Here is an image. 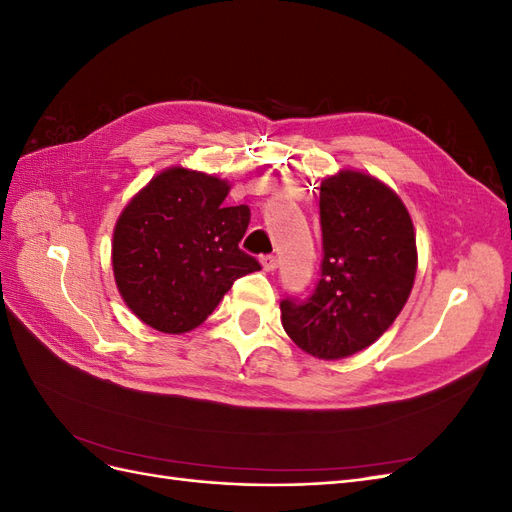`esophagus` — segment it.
Instances as JSON below:
<instances>
[{"instance_id": "obj_1", "label": "esophagus", "mask_w": 512, "mask_h": 512, "mask_svg": "<svg viewBox=\"0 0 512 512\" xmlns=\"http://www.w3.org/2000/svg\"><path fill=\"white\" fill-rule=\"evenodd\" d=\"M260 265L265 271H275L277 265H280V260H277V256H273V254H267V256L260 258Z\"/></svg>"}]
</instances>
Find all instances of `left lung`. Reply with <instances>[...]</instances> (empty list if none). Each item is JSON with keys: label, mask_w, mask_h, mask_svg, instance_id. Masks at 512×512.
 Instances as JSON below:
<instances>
[{"label": "left lung", "mask_w": 512, "mask_h": 512, "mask_svg": "<svg viewBox=\"0 0 512 512\" xmlns=\"http://www.w3.org/2000/svg\"><path fill=\"white\" fill-rule=\"evenodd\" d=\"M320 226L316 290L280 307L294 344L335 361L374 344L404 309L416 275V235L401 198L359 170L322 179Z\"/></svg>", "instance_id": "left-lung-1"}]
</instances>
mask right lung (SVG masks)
<instances>
[{
    "mask_svg": "<svg viewBox=\"0 0 512 512\" xmlns=\"http://www.w3.org/2000/svg\"><path fill=\"white\" fill-rule=\"evenodd\" d=\"M228 181L173 166L153 177L121 211L113 232V273L121 299L151 329L188 333L239 277L260 271L239 241L250 207H226Z\"/></svg>",
    "mask_w": 512,
    "mask_h": 512,
    "instance_id": "1",
    "label": "right lung"
}]
</instances>
